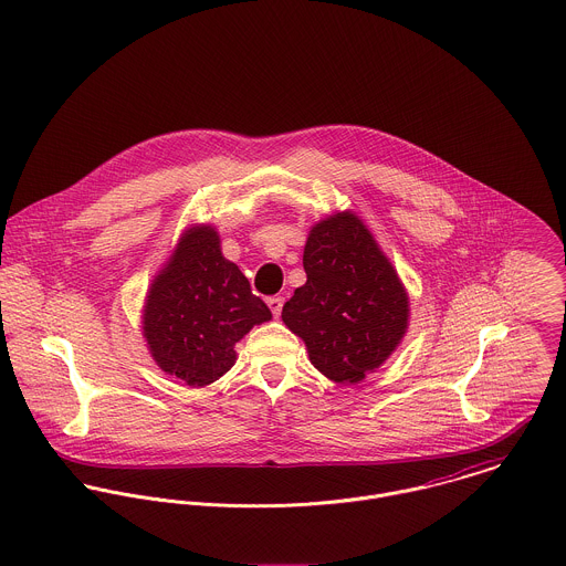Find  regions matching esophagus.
Here are the masks:
<instances>
[{"label": "esophagus", "mask_w": 566, "mask_h": 566, "mask_svg": "<svg viewBox=\"0 0 566 566\" xmlns=\"http://www.w3.org/2000/svg\"><path fill=\"white\" fill-rule=\"evenodd\" d=\"M268 307H270V312L279 318V316H281V310H283V298H281V296L268 298Z\"/></svg>", "instance_id": "obj_1"}]
</instances>
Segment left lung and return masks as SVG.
<instances>
[{"instance_id": "left-lung-1", "label": "left lung", "mask_w": 566, "mask_h": 566, "mask_svg": "<svg viewBox=\"0 0 566 566\" xmlns=\"http://www.w3.org/2000/svg\"><path fill=\"white\" fill-rule=\"evenodd\" d=\"M303 265L307 283L283 305V323L296 333L310 361L326 379L355 386L375 373L403 342L409 296L395 265L353 211L316 222Z\"/></svg>"}]
</instances>
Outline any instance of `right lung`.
<instances>
[{
	"label": "right lung",
	"mask_w": 566,
	"mask_h": 566,
	"mask_svg": "<svg viewBox=\"0 0 566 566\" xmlns=\"http://www.w3.org/2000/svg\"><path fill=\"white\" fill-rule=\"evenodd\" d=\"M211 224H189L153 279L142 310L146 346L165 375L205 388L238 359L235 344L272 321Z\"/></svg>",
	"instance_id": "1"
}]
</instances>
